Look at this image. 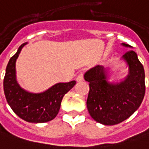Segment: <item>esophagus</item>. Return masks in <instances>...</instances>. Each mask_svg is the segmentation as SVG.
Here are the masks:
<instances>
[{"instance_id": "esophagus-1", "label": "esophagus", "mask_w": 149, "mask_h": 149, "mask_svg": "<svg viewBox=\"0 0 149 149\" xmlns=\"http://www.w3.org/2000/svg\"><path fill=\"white\" fill-rule=\"evenodd\" d=\"M76 80H77V82H81V81H83V72H80L79 74L77 75V77Z\"/></svg>"}]
</instances>
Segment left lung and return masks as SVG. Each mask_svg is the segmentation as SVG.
<instances>
[{
  "label": "left lung",
  "instance_id": "obj_1",
  "mask_svg": "<svg viewBox=\"0 0 149 149\" xmlns=\"http://www.w3.org/2000/svg\"><path fill=\"white\" fill-rule=\"evenodd\" d=\"M122 45L131 47L127 44ZM122 58L128 65L129 73L119 83H109L107 70L99 65L84 74V79L89 83L88 110L94 120L105 126L116 125L129 118L144 97V69L136 53L129 50Z\"/></svg>",
  "mask_w": 149,
  "mask_h": 149
}]
</instances>
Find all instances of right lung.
<instances>
[{
	"instance_id": "right-lung-1",
	"label": "right lung",
	"mask_w": 149,
	"mask_h": 149,
	"mask_svg": "<svg viewBox=\"0 0 149 149\" xmlns=\"http://www.w3.org/2000/svg\"><path fill=\"white\" fill-rule=\"evenodd\" d=\"M25 45L27 43L18 48L6 66L3 82L5 96L14 113L21 119L31 123L47 122L56 116L64 95L74 87L76 81L56 83L39 93L22 88L16 77V61Z\"/></svg>"
}]
</instances>
